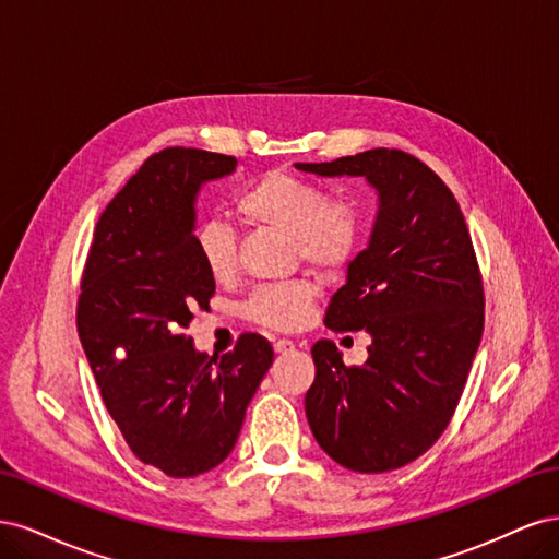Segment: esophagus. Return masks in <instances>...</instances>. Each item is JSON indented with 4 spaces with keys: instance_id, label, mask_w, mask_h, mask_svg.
<instances>
[{
    "instance_id": "34e87169",
    "label": "esophagus",
    "mask_w": 559,
    "mask_h": 559,
    "mask_svg": "<svg viewBox=\"0 0 559 559\" xmlns=\"http://www.w3.org/2000/svg\"><path fill=\"white\" fill-rule=\"evenodd\" d=\"M294 343L286 341V337H280V341H275V352L277 354H286V352H294Z\"/></svg>"
}]
</instances>
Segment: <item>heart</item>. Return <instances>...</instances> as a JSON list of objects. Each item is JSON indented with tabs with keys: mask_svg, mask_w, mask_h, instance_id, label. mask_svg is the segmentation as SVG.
<instances>
[{
	"mask_svg": "<svg viewBox=\"0 0 559 559\" xmlns=\"http://www.w3.org/2000/svg\"><path fill=\"white\" fill-rule=\"evenodd\" d=\"M247 226L292 238L298 259L317 275L337 273L361 238V214L347 198H329L324 186L289 173H267L253 181L235 202ZM195 253L214 282L238 273V245L222 222L195 230ZM314 292L306 282L267 286L245 302V317L270 331H294L306 324Z\"/></svg>",
	"mask_w": 559,
	"mask_h": 559,
	"instance_id": "obj_1",
	"label": "heart"
}]
</instances>
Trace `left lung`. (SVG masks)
Here are the masks:
<instances>
[{"label": "left lung", "mask_w": 559, "mask_h": 559, "mask_svg": "<svg viewBox=\"0 0 559 559\" xmlns=\"http://www.w3.org/2000/svg\"><path fill=\"white\" fill-rule=\"evenodd\" d=\"M296 167L366 177L380 198L370 242L324 319L331 331L366 329L373 343L364 366H345L333 341L312 345L310 429L349 471L401 468L450 425L480 345L483 275L464 214L445 181L399 148Z\"/></svg>", "instance_id": "8db88e82"}]
</instances>
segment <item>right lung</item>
<instances>
[{"label":"right lung","instance_id":"obj_1","mask_svg":"<svg viewBox=\"0 0 559 559\" xmlns=\"http://www.w3.org/2000/svg\"><path fill=\"white\" fill-rule=\"evenodd\" d=\"M233 156L170 146L148 156L95 226L76 329L99 394L128 448L170 478L222 464L273 345L242 333L222 359L186 335L216 284L195 245V195L235 170Z\"/></svg>","mask_w":559,"mask_h":559}]
</instances>
